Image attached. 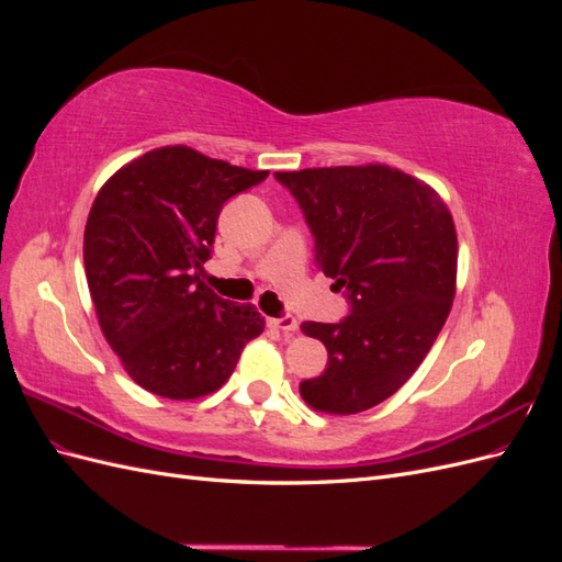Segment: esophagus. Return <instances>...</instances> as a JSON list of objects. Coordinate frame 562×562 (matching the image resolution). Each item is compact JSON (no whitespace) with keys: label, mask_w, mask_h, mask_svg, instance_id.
Returning a JSON list of instances; mask_svg holds the SVG:
<instances>
[{"label":"esophagus","mask_w":562,"mask_h":562,"mask_svg":"<svg viewBox=\"0 0 562 562\" xmlns=\"http://www.w3.org/2000/svg\"><path fill=\"white\" fill-rule=\"evenodd\" d=\"M269 326L281 330V333H295L297 330V321L291 314H283L279 318H269Z\"/></svg>","instance_id":"1"}]
</instances>
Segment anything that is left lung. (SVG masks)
<instances>
[{
	"instance_id": "obj_1",
	"label": "left lung",
	"mask_w": 562,
	"mask_h": 562,
	"mask_svg": "<svg viewBox=\"0 0 562 562\" xmlns=\"http://www.w3.org/2000/svg\"><path fill=\"white\" fill-rule=\"evenodd\" d=\"M314 236V260L345 291L349 314L304 321L328 366L300 382L312 407L356 415L411 380L443 328L454 297L457 234L429 184L389 166L274 173Z\"/></svg>"
}]
</instances>
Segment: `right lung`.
I'll return each instance as SVG.
<instances>
[{
    "instance_id": "right-lung-1",
    "label": "right lung",
    "mask_w": 562,
    "mask_h": 562,
    "mask_svg": "<svg viewBox=\"0 0 562 562\" xmlns=\"http://www.w3.org/2000/svg\"><path fill=\"white\" fill-rule=\"evenodd\" d=\"M248 171L176 145L126 164L98 192L83 267L100 328L133 382L187 401L220 389L265 318L201 281L225 203L260 184Z\"/></svg>"
}]
</instances>
